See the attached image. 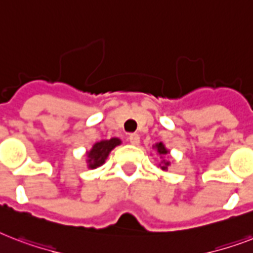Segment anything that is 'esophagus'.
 I'll return each instance as SVG.
<instances>
[{"instance_id":"obj_1","label":"esophagus","mask_w":253,"mask_h":253,"mask_svg":"<svg viewBox=\"0 0 253 253\" xmlns=\"http://www.w3.org/2000/svg\"><path fill=\"white\" fill-rule=\"evenodd\" d=\"M128 142L132 144V146H138L139 142H140V136L138 134H130L128 135Z\"/></svg>"}]
</instances>
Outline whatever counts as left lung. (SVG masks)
Returning <instances> with one entry per match:
<instances>
[{"label":"left lung","mask_w":253,"mask_h":253,"mask_svg":"<svg viewBox=\"0 0 253 253\" xmlns=\"http://www.w3.org/2000/svg\"><path fill=\"white\" fill-rule=\"evenodd\" d=\"M154 148H156V151H158V154L160 155V158H163V156H166V155L169 154V151L167 150L166 146H164V144H163L162 142L158 143V144H155ZM169 166H170V162H168V160H166V159H164V160H163V162L160 163V164H159V167H160V168H162L163 170H167Z\"/></svg>","instance_id":"1"}]
</instances>
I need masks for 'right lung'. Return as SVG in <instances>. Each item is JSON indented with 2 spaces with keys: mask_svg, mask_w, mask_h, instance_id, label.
Wrapping results in <instances>:
<instances>
[{
  "mask_svg": "<svg viewBox=\"0 0 253 253\" xmlns=\"http://www.w3.org/2000/svg\"><path fill=\"white\" fill-rule=\"evenodd\" d=\"M121 139L111 138L109 140H101L93 144L90 151L86 152V163L87 167L90 169H95L101 167L107 159L111 150H114L115 147L121 144Z\"/></svg>",
  "mask_w": 253,
  "mask_h": 253,
  "instance_id": "1",
  "label": "right lung"
}]
</instances>
